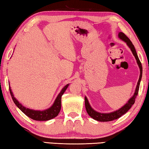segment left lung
<instances>
[{
	"mask_svg": "<svg viewBox=\"0 0 149 149\" xmlns=\"http://www.w3.org/2000/svg\"><path fill=\"white\" fill-rule=\"evenodd\" d=\"M118 37H119L120 39H122V41L126 42V44H127V46L130 47V49H131V50H132L133 56H135L136 60H137V63L140 69L139 79L138 80L137 87H136L135 93L134 94H133V97L130 98V100H128L127 102L126 103L123 107L120 108L119 110L114 111V112H112L110 113H100V112H97V111H95V110L93 109L92 107H91L89 104L87 98L86 97H85V108H86L87 114L89 115V116L93 118L94 120L99 121V122H110V121L116 120L118 118H120L122 115L125 114V113L130 109L131 107L133 106V104H134L135 98L138 95L140 82L141 80V77H142V73H143L142 65H141L140 60L139 59V57L137 56V52H136L134 45L132 44V42L130 41V39L128 38V37L122 32H120L119 33H118Z\"/></svg>",
	"mask_w": 149,
	"mask_h": 149,
	"instance_id": "obj_1",
	"label": "left lung"
}]
</instances>
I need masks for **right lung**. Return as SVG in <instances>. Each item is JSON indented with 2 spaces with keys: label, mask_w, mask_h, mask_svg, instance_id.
<instances>
[{
  "label": "right lung",
  "mask_w": 149,
  "mask_h": 149,
  "mask_svg": "<svg viewBox=\"0 0 149 149\" xmlns=\"http://www.w3.org/2000/svg\"><path fill=\"white\" fill-rule=\"evenodd\" d=\"M69 86V84H67L64 87V88L62 89L61 91L57 96L56 100H54V104H52L51 107L48 108L47 110H34L32 109H29L26 107H24L23 105L18 102L16 98L14 97V96L12 93V89L10 87H9L10 93L12 99L13 100L14 102L15 103L17 107L19 108V110H21L22 112H24L27 116L31 118V119L37 121H47L51 120L52 118L57 116L58 114H59L60 109H61V98L62 95L64 94L65 91L67 89L68 87Z\"/></svg>",
  "instance_id": "right-lung-1"
}]
</instances>
